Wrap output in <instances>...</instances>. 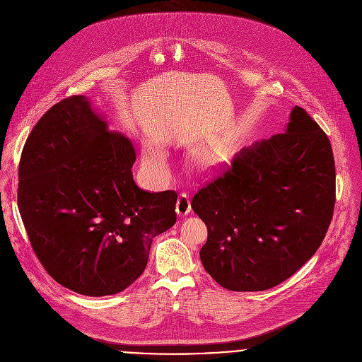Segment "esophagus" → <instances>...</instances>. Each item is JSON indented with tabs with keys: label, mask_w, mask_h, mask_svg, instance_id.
<instances>
[{
	"label": "esophagus",
	"mask_w": 362,
	"mask_h": 362,
	"mask_svg": "<svg viewBox=\"0 0 362 362\" xmlns=\"http://www.w3.org/2000/svg\"><path fill=\"white\" fill-rule=\"evenodd\" d=\"M176 211L180 216H186L190 214L192 211V206H190V199H189V194L186 192H182L179 194V199H177V206H176Z\"/></svg>",
	"instance_id": "obj_1"
}]
</instances>
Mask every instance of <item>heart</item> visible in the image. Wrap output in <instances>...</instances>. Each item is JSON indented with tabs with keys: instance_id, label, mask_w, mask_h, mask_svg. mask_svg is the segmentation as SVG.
<instances>
[{
	"instance_id": "1",
	"label": "heart",
	"mask_w": 362,
	"mask_h": 362,
	"mask_svg": "<svg viewBox=\"0 0 362 362\" xmlns=\"http://www.w3.org/2000/svg\"><path fill=\"white\" fill-rule=\"evenodd\" d=\"M148 158L153 163H162L163 162V153L158 148H153L148 151Z\"/></svg>"
}]
</instances>
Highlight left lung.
Wrapping results in <instances>:
<instances>
[{
  "instance_id": "8db88e82",
  "label": "left lung",
  "mask_w": 362,
  "mask_h": 362,
  "mask_svg": "<svg viewBox=\"0 0 362 362\" xmlns=\"http://www.w3.org/2000/svg\"><path fill=\"white\" fill-rule=\"evenodd\" d=\"M334 206L331 141L296 106L286 133L243 147L194 193L208 228L203 268L229 291L271 289L318 250Z\"/></svg>"
}]
</instances>
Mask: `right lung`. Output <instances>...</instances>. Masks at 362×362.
<instances>
[{
	"label": "right lung",
	"instance_id": "add662e5",
	"mask_svg": "<svg viewBox=\"0 0 362 362\" xmlns=\"http://www.w3.org/2000/svg\"><path fill=\"white\" fill-rule=\"evenodd\" d=\"M136 148L110 132L84 95L37 122L18 166V209L38 261L87 296L115 295L146 269L153 238L176 223L175 190L137 187Z\"/></svg>",
	"mask_w": 362,
	"mask_h": 362
}]
</instances>
